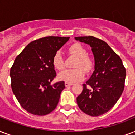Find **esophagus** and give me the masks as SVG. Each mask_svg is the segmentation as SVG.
Wrapping results in <instances>:
<instances>
[{
	"mask_svg": "<svg viewBox=\"0 0 135 135\" xmlns=\"http://www.w3.org/2000/svg\"><path fill=\"white\" fill-rule=\"evenodd\" d=\"M72 83H65V86L66 87H69V86H71L72 85Z\"/></svg>",
	"mask_w": 135,
	"mask_h": 135,
	"instance_id": "34e87169",
	"label": "esophagus"
}]
</instances>
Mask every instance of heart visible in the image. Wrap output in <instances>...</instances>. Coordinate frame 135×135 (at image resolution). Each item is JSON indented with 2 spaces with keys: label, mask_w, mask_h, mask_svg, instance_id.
I'll list each match as a JSON object with an SVG mask.
<instances>
[{
  "label": "heart",
  "mask_w": 135,
  "mask_h": 135,
  "mask_svg": "<svg viewBox=\"0 0 135 135\" xmlns=\"http://www.w3.org/2000/svg\"><path fill=\"white\" fill-rule=\"evenodd\" d=\"M71 54L77 57L75 64L76 69H65L58 74L59 80L66 83H74L80 81L85 77V73H89L93 69L94 63L92 59L87 55V51L85 47L79 43H74L69 48ZM52 64L57 69L61 70L64 67V61L60 51H57L53 56ZM85 71H84V70Z\"/></svg>",
  "instance_id": "b5f03b06"
}]
</instances>
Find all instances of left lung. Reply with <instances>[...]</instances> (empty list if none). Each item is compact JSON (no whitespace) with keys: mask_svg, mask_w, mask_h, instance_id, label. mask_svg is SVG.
Masks as SVG:
<instances>
[{"mask_svg":"<svg viewBox=\"0 0 135 135\" xmlns=\"http://www.w3.org/2000/svg\"><path fill=\"white\" fill-rule=\"evenodd\" d=\"M92 48L94 71L76 101L78 107L91 116L109 111L121 96L125 86L126 71L121 59L106 42L93 36L75 37ZM88 85V87H87Z\"/></svg>","mask_w":135,"mask_h":135,"instance_id":"left-lung-1","label":"left lung"}]
</instances>
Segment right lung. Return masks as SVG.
<instances>
[{
	"mask_svg": "<svg viewBox=\"0 0 135 135\" xmlns=\"http://www.w3.org/2000/svg\"><path fill=\"white\" fill-rule=\"evenodd\" d=\"M69 37L47 36L31 42L16 57L10 69L11 87L22 108L33 115H45L57 107L64 81L56 76L52 58Z\"/></svg>",
	"mask_w": 135,
	"mask_h": 135,
	"instance_id": "add662e5",
	"label": "right lung"
}]
</instances>
